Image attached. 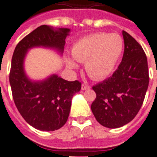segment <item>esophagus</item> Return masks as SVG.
<instances>
[{
    "label": "esophagus",
    "mask_w": 157,
    "mask_h": 157,
    "mask_svg": "<svg viewBox=\"0 0 157 157\" xmlns=\"http://www.w3.org/2000/svg\"><path fill=\"white\" fill-rule=\"evenodd\" d=\"M90 86H88V85H84V84L81 85V90H90Z\"/></svg>",
    "instance_id": "esophagus-1"
}]
</instances>
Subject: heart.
Wrapping results in <instances>:
<instances>
[{
	"label": "heart",
	"mask_w": 157,
	"mask_h": 157,
	"mask_svg": "<svg viewBox=\"0 0 157 157\" xmlns=\"http://www.w3.org/2000/svg\"><path fill=\"white\" fill-rule=\"evenodd\" d=\"M123 48V40L118 34H91L74 43L71 47L73 59L67 57L66 64L70 69H75L78 67L76 61L85 63L89 76L94 81H102L114 71Z\"/></svg>",
	"instance_id": "b5f03b06"
}]
</instances>
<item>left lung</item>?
Instances as JSON below:
<instances>
[{"label": "left lung", "instance_id": "1", "mask_svg": "<svg viewBox=\"0 0 157 157\" xmlns=\"http://www.w3.org/2000/svg\"><path fill=\"white\" fill-rule=\"evenodd\" d=\"M124 50L112 76L93 86L96 98L91 110L103 126L116 129L130 122L144 103L149 84L147 59L143 48L122 31Z\"/></svg>", "mask_w": 157, "mask_h": 157}]
</instances>
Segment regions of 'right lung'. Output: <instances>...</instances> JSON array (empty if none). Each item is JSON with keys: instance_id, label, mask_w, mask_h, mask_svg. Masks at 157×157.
Returning <instances> with one entry per match:
<instances>
[{"instance_id": "right-lung-1", "label": "right lung", "mask_w": 157, "mask_h": 157, "mask_svg": "<svg viewBox=\"0 0 157 157\" xmlns=\"http://www.w3.org/2000/svg\"><path fill=\"white\" fill-rule=\"evenodd\" d=\"M69 28L38 27L18 43L13 51L10 84L13 98L23 119L35 129L54 131L67 121L73 96L81 90L78 81H68L57 74L43 80H32L27 75L24 62L28 51L42 47L63 55Z\"/></svg>"}]
</instances>
